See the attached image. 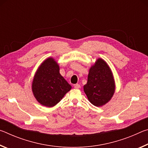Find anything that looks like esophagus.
<instances>
[{"label": "esophagus", "instance_id": "34e87169", "mask_svg": "<svg viewBox=\"0 0 148 148\" xmlns=\"http://www.w3.org/2000/svg\"><path fill=\"white\" fill-rule=\"evenodd\" d=\"M74 88H76V89H79V87H80V85L79 84H74Z\"/></svg>", "mask_w": 148, "mask_h": 148}]
</instances>
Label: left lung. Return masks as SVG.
<instances>
[{
	"instance_id": "1",
	"label": "left lung",
	"mask_w": 148,
	"mask_h": 148,
	"mask_svg": "<svg viewBox=\"0 0 148 148\" xmlns=\"http://www.w3.org/2000/svg\"><path fill=\"white\" fill-rule=\"evenodd\" d=\"M84 90L89 102L95 106H103L111 99L115 92V82L111 70L104 60L97 59L89 69Z\"/></svg>"
}]
</instances>
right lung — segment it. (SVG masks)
Returning <instances> with one entry per match:
<instances>
[{
	"label": "right lung",
	"instance_id": "obj_1",
	"mask_svg": "<svg viewBox=\"0 0 148 148\" xmlns=\"http://www.w3.org/2000/svg\"><path fill=\"white\" fill-rule=\"evenodd\" d=\"M72 87L59 73V66L53 58L42 62L32 84L34 96L43 106L52 107L61 101Z\"/></svg>",
	"mask_w": 148,
	"mask_h": 148
}]
</instances>
